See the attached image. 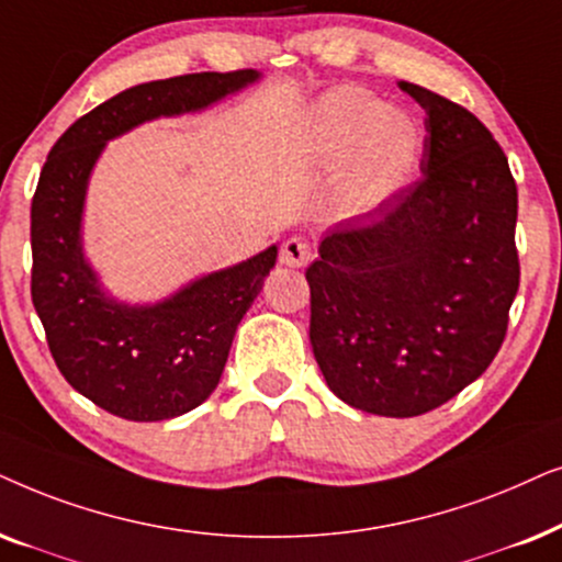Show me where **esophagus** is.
<instances>
[{"instance_id": "34e87169", "label": "esophagus", "mask_w": 562, "mask_h": 562, "mask_svg": "<svg viewBox=\"0 0 562 562\" xmlns=\"http://www.w3.org/2000/svg\"><path fill=\"white\" fill-rule=\"evenodd\" d=\"M308 259H311V246H308V241H305V238L293 236V238H288L285 244H282L280 261L285 267H305V265H308Z\"/></svg>"}]
</instances>
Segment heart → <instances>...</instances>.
I'll return each instance as SVG.
<instances>
[{
  "label": "heart",
  "mask_w": 562,
  "mask_h": 562,
  "mask_svg": "<svg viewBox=\"0 0 562 562\" xmlns=\"http://www.w3.org/2000/svg\"><path fill=\"white\" fill-rule=\"evenodd\" d=\"M311 151L321 164H334L336 207L368 213L406 184L422 156V131L395 104H372L359 89H334L316 108Z\"/></svg>",
  "instance_id": "1"
}]
</instances>
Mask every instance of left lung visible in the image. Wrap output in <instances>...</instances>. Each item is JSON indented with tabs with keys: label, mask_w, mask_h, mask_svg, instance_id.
<instances>
[{
	"label": "left lung",
	"mask_w": 562,
	"mask_h": 562,
	"mask_svg": "<svg viewBox=\"0 0 562 562\" xmlns=\"http://www.w3.org/2000/svg\"><path fill=\"white\" fill-rule=\"evenodd\" d=\"M426 112L422 179L336 223L305 269L311 347L351 408L408 418L442 406L498 355L519 290L516 182L491 131L398 81Z\"/></svg>",
	"instance_id": "obj_1"
}]
</instances>
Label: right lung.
I'll return each mask as SVG.
<instances>
[{
  "label": "right lung",
  "instance_id": "1",
  "mask_svg": "<svg viewBox=\"0 0 562 562\" xmlns=\"http://www.w3.org/2000/svg\"><path fill=\"white\" fill-rule=\"evenodd\" d=\"M259 71H203L125 89L79 117L50 148L30 207V295L56 368L97 406L128 422H164L198 408L218 385L244 313L277 261L269 246L151 305L104 293L85 257L89 175L108 140L156 117L211 108Z\"/></svg>",
  "mask_w": 562,
  "mask_h": 562
}]
</instances>
